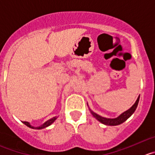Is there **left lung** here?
Returning a JSON list of instances; mask_svg holds the SVG:
<instances>
[{
	"label": "left lung",
	"mask_w": 155,
	"mask_h": 155,
	"mask_svg": "<svg viewBox=\"0 0 155 155\" xmlns=\"http://www.w3.org/2000/svg\"><path fill=\"white\" fill-rule=\"evenodd\" d=\"M139 97H140V95L138 97L136 101L135 102L134 104H133V106L130 108V109L127 110V111L124 112L123 114H121L120 115L119 117H117V118H114V119L103 117H101V116L98 115V114H95L94 112H93V111L91 110L90 108H89V110H90V111H91V114L93 115V117H95L96 119H97L99 122L101 123V124H104V125H107V126H117V125H120V124H123L124 122H125V121L127 120L129 117H131L132 114L135 112V110H136V107H137V106H138V104H139Z\"/></svg>",
	"instance_id": "obj_1"
}]
</instances>
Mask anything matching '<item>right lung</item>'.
Instances as JSON below:
<instances>
[{
  "label": "right lung",
  "mask_w": 155,
  "mask_h": 155,
  "mask_svg": "<svg viewBox=\"0 0 155 155\" xmlns=\"http://www.w3.org/2000/svg\"><path fill=\"white\" fill-rule=\"evenodd\" d=\"M56 119H57V117H54L51 118V119H50V120H49L46 121V122L45 123V124H43V125L40 126V127H32V126L30 125L29 123H28V122H25V121H22V123H23V124H25V126H27V127H29V128L35 129V130H41V129H44V128H45V127H48V126H50L51 124H53V123L54 122L55 120H56Z\"/></svg>",
  "instance_id": "1"
}]
</instances>
